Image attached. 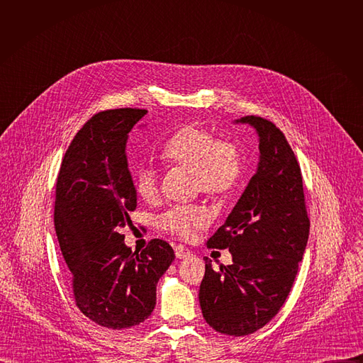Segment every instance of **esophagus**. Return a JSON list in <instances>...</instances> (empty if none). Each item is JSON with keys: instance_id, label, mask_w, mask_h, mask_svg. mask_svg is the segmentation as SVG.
<instances>
[{"instance_id": "34e87169", "label": "esophagus", "mask_w": 363, "mask_h": 363, "mask_svg": "<svg viewBox=\"0 0 363 363\" xmlns=\"http://www.w3.org/2000/svg\"><path fill=\"white\" fill-rule=\"evenodd\" d=\"M174 250H175V255H177V258H188V257H191V255H192V254H191V251H189L185 245H182V244L175 245V247H174Z\"/></svg>"}]
</instances>
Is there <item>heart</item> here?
Segmentation results:
<instances>
[{"label":"heart","instance_id":"heart-1","mask_svg":"<svg viewBox=\"0 0 363 363\" xmlns=\"http://www.w3.org/2000/svg\"><path fill=\"white\" fill-rule=\"evenodd\" d=\"M162 160L169 165L194 171V188L213 199L227 198L237 186L241 172L238 146L198 123L181 128L162 147ZM135 191L147 203L160 199V177L152 167H140L135 175ZM210 214L199 205L172 206L158 218L161 230L179 238H191L210 224Z\"/></svg>","mask_w":363,"mask_h":363}]
</instances>
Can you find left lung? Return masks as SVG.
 Instances as JSON below:
<instances>
[{"instance_id": "obj_1", "label": "left lung", "mask_w": 363, "mask_h": 363, "mask_svg": "<svg viewBox=\"0 0 363 363\" xmlns=\"http://www.w3.org/2000/svg\"><path fill=\"white\" fill-rule=\"evenodd\" d=\"M258 135L260 162L210 248H228L231 266L216 272L205 257L199 304L205 322L230 336L267 325L284 304L306 250L307 217L298 162L283 132L260 116H244Z\"/></svg>"}]
</instances>
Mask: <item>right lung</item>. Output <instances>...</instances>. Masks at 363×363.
<instances>
[{
  "label": "right lung",
  "mask_w": 363,
  "mask_h": 363,
  "mask_svg": "<svg viewBox=\"0 0 363 363\" xmlns=\"http://www.w3.org/2000/svg\"><path fill=\"white\" fill-rule=\"evenodd\" d=\"M146 113L132 108L96 113L66 150L56 184L55 227L76 306L113 330L150 316L157 284L175 258L164 240H150L145 250L132 252L121 234L136 210L126 142Z\"/></svg>",
  "instance_id": "add662e5"
}]
</instances>
